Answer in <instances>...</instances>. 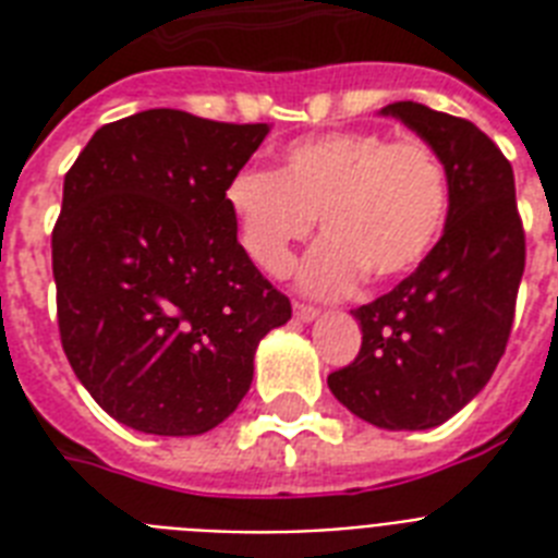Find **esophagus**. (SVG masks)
<instances>
[{
    "instance_id": "esophagus-1",
    "label": "esophagus",
    "mask_w": 558,
    "mask_h": 558,
    "mask_svg": "<svg viewBox=\"0 0 558 558\" xmlns=\"http://www.w3.org/2000/svg\"><path fill=\"white\" fill-rule=\"evenodd\" d=\"M295 318L298 322H313V318H318V306L298 304L295 301Z\"/></svg>"
}]
</instances>
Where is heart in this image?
I'll use <instances>...</instances> for the list:
<instances>
[{
  "mask_svg": "<svg viewBox=\"0 0 558 558\" xmlns=\"http://www.w3.org/2000/svg\"><path fill=\"white\" fill-rule=\"evenodd\" d=\"M226 202L245 254L269 275L292 266L322 217L327 236L306 257L301 283L344 295L362 275L388 283L432 254L449 217V170L425 138L344 130L289 144L278 173L240 170Z\"/></svg>",
  "mask_w": 558,
  "mask_h": 558,
  "instance_id": "obj_1",
  "label": "heart"
}]
</instances>
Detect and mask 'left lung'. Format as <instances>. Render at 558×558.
<instances>
[{"label": "left lung", "instance_id": "8db88e82", "mask_svg": "<svg viewBox=\"0 0 558 558\" xmlns=\"http://www.w3.org/2000/svg\"><path fill=\"white\" fill-rule=\"evenodd\" d=\"M381 112L440 153L449 217L432 254L405 280L353 310L362 348L327 385L365 423L423 432L458 414L501 362L527 245L512 165L489 135L414 100Z\"/></svg>", "mask_w": 558, "mask_h": 558}]
</instances>
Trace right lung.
I'll return each instance as SVG.
<instances>
[{
	"label": "right lung",
	"instance_id": "obj_1",
	"mask_svg": "<svg viewBox=\"0 0 558 558\" xmlns=\"http://www.w3.org/2000/svg\"><path fill=\"white\" fill-rule=\"evenodd\" d=\"M266 133L147 109L100 126L65 173L60 341L92 399L135 432H210L245 397L263 336L292 318L226 202Z\"/></svg>",
	"mask_w": 558,
	"mask_h": 558
}]
</instances>
